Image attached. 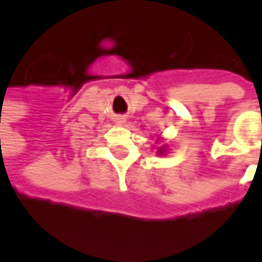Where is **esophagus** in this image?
<instances>
[{
  "mask_svg": "<svg viewBox=\"0 0 262 262\" xmlns=\"http://www.w3.org/2000/svg\"><path fill=\"white\" fill-rule=\"evenodd\" d=\"M126 122V119L125 118H124V116H116L115 118V124H118V125H124V124H125Z\"/></svg>",
  "mask_w": 262,
  "mask_h": 262,
  "instance_id": "34e87169",
  "label": "esophagus"
}]
</instances>
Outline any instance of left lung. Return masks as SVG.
<instances>
[{"label":"left lung","instance_id":"obj_1","mask_svg":"<svg viewBox=\"0 0 262 262\" xmlns=\"http://www.w3.org/2000/svg\"><path fill=\"white\" fill-rule=\"evenodd\" d=\"M167 151V147L166 146H162V147H159V148H157V155H159V156H163V155H165V153H166Z\"/></svg>","mask_w":262,"mask_h":262}]
</instances>
